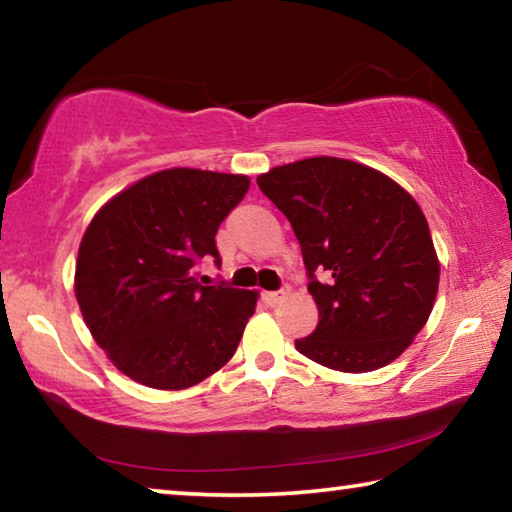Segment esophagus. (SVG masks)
Masks as SVG:
<instances>
[{"mask_svg":"<svg viewBox=\"0 0 512 512\" xmlns=\"http://www.w3.org/2000/svg\"><path fill=\"white\" fill-rule=\"evenodd\" d=\"M289 296V291L287 289H280V291H266L264 293V300H266V305H271V307H275V305H280V302Z\"/></svg>","mask_w":512,"mask_h":512,"instance_id":"34e87169","label":"esophagus"}]
</instances>
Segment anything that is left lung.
Instances as JSON below:
<instances>
[{
  "label": "left lung",
  "instance_id": "left-lung-1",
  "mask_svg": "<svg viewBox=\"0 0 512 512\" xmlns=\"http://www.w3.org/2000/svg\"><path fill=\"white\" fill-rule=\"evenodd\" d=\"M287 216L318 325L296 348L341 372L377 370L409 348L438 291V257L411 194L363 164L309 158L257 178Z\"/></svg>",
  "mask_w": 512,
  "mask_h": 512
}]
</instances>
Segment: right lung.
I'll return each instance as SVG.
<instances>
[{"label":"right lung","instance_id":"obj_1","mask_svg":"<svg viewBox=\"0 0 512 512\" xmlns=\"http://www.w3.org/2000/svg\"><path fill=\"white\" fill-rule=\"evenodd\" d=\"M250 187L246 176L167 169L106 203L85 230L76 300L94 341L144 386L180 391L232 359L257 293L207 284L221 264L216 230Z\"/></svg>","mask_w":512,"mask_h":512}]
</instances>
